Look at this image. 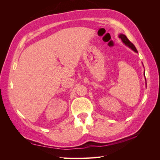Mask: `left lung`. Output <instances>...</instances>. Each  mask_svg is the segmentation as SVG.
I'll return each mask as SVG.
<instances>
[{
	"label": "left lung",
	"mask_w": 160,
	"mask_h": 160,
	"mask_svg": "<svg viewBox=\"0 0 160 160\" xmlns=\"http://www.w3.org/2000/svg\"><path fill=\"white\" fill-rule=\"evenodd\" d=\"M119 38H120L122 40V41H123V42L124 43V44L126 45V46L129 47L131 49H132L135 52H138V50L136 49V48H135L134 45L133 44V43H132L129 41V39L127 38V37L125 36V35H123V34H120V35H119ZM144 76H145V72H144Z\"/></svg>",
	"instance_id": "1"
}]
</instances>
